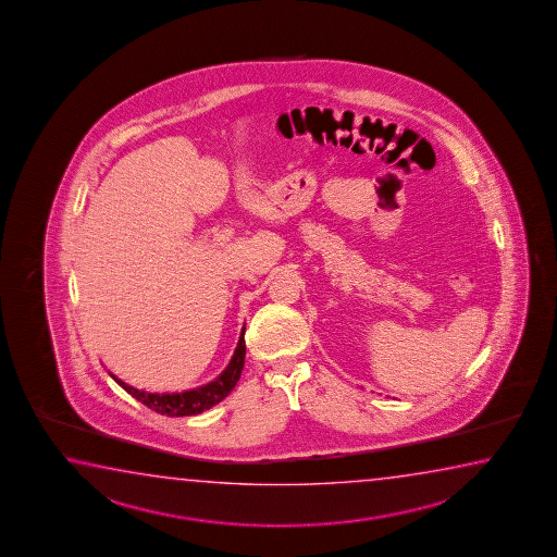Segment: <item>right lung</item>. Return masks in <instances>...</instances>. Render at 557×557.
Returning a JSON list of instances; mask_svg holds the SVG:
<instances>
[{"label":"right lung","instance_id":"add662e5","mask_svg":"<svg viewBox=\"0 0 557 557\" xmlns=\"http://www.w3.org/2000/svg\"><path fill=\"white\" fill-rule=\"evenodd\" d=\"M245 351H247V345H245V327H243L237 349L233 352L227 369L223 370L222 374L212 382L195 387V389H188V392H181V394H148V392L121 382L120 377L113 376V374L110 376L148 409L160 412V414H168V417H190V414L208 411L210 407H214L232 394L233 387L239 382L243 367H245Z\"/></svg>","mask_w":557,"mask_h":557}]
</instances>
